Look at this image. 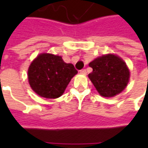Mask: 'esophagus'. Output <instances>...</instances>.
<instances>
[{"instance_id": "34e87169", "label": "esophagus", "mask_w": 148, "mask_h": 148, "mask_svg": "<svg viewBox=\"0 0 148 148\" xmlns=\"http://www.w3.org/2000/svg\"><path fill=\"white\" fill-rule=\"evenodd\" d=\"M80 72H81V74L86 75V69H82V70L80 71Z\"/></svg>"}]
</instances>
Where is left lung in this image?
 Instances as JSON below:
<instances>
[{
  "label": "left lung",
  "mask_w": 148,
  "mask_h": 148,
  "mask_svg": "<svg viewBox=\"0 0 148 148\" xmlns=\"http://www.w3.org/2000/svg\"><path fill=\"white\" fill-rule=\"evenodd\" d=\"M93 71L88 75L100 95L113 97L128 85L130 72L122 58L114 54L99 57L89 63Z\"/></svg>",
  "instance_id": "8db88e82"
}]
</instances>
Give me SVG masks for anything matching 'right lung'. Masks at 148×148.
I'll use <instances>...</instances> for the list:
<instances>
[{
  "mask_svg": "<svg viewBox=\"0 0 148 148\" xmlns=\"http://www.w3.org/2000/svg\"><path fill=\"white\" fill-rule=\"evenodd\" d=\"M77 71L61 56L41 53L31 62L28 79L32 90L41 97L56 99L64 93Z\"/></svg>",
  "mask_w": 148,
  "mask_h": 148,
  "instance_id": "obj_1",
  "label": "right lung"
}]
</instances>
